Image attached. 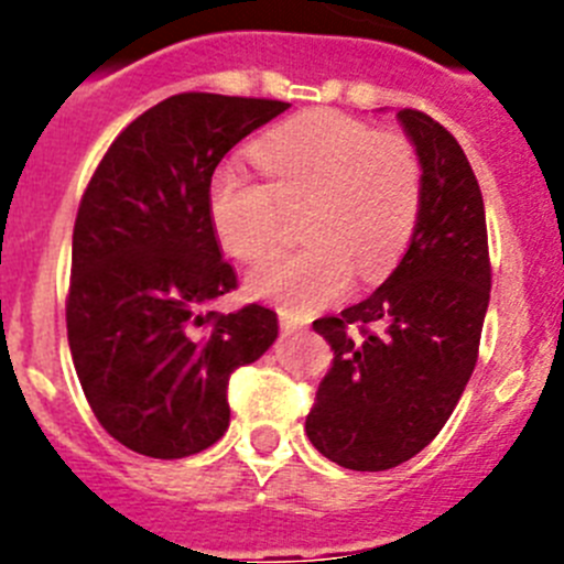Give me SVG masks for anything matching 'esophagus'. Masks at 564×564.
<instances>
[{"label": "esophagus", "instance_id": "obj_1", "mask_svg": "<svg viewBox=\"0 0 564 564\" xmlns=\"http://www.w3.org/2000/svg\"><path fill=\"white\" fill-rule=\"evenodd\" d=\"M279 325H282V330H285V333H293V330H302L307 322H305V318L293 316V313L282 311V313H279Z\"/></svg>", "mask_w": 564, "mask_h": 564}]
</instances>
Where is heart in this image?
Instances as JSON below:
<instances>
[{
  "label": "heart",
  "mask_w": 564,
  "mask_h": 564,
  "mask_svg": "<svg viewBox=\"0 0 564 564\" xmlns=\"http://www.w3.org/2000/svg\"><path fill=\"white\" fill-rule=\"evenodd\" d=\"M268 183L220 169L208 186V217L223 251L257 262L279 242L288 214L305 208L307 246L265 259L248 293L288 313H313L350 291L352 276L378 282L415 234L423 163L398 129H376L336 109H307L251 147Z\"/></svg>",
  "instance_id": "obj_1"
}]
</instances>
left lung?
I'll use <instances>...</instances> for the list:
<instances>
[{
	"mask_svg": "<svg viewBox=\"0 0 564 564\" xmlns=\"http://www.w3.org/2000/svg\"><path fill=\"white\" fill-rule=\"evenodd\" d=\"M398 118L423 163L410 248L370 299L313 322L336 358L305 432L352 471L401 466L435 441L475 372L491 296L486 208L468 158L421 109Z\"/></svg>",
	"mask_w": 564,
	"mask_h": 564,
	"instance_id": "obj_1",
	"label": "left lung"
}]
</instances>
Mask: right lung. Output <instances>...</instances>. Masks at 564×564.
Wrapping results in <instances>:
<instances>
[{"label": "right lung", "instance_id": "obj_1", "mask_svg": "<svg viewBox=\"0 0 564 564\" xmlns=\"http://www.w3.org/2000/svg\"><path fill=\"white\" fill-rule=\"evenodd\" d=\"M285 101L181 93L138 115L104 152L73 228L67 338L89 410L127 449L161 460L197 455L231 421V372L276 341L237 288L208 217L217 163Z\"/></svg>", "mask_w": 564, "mask_h": 564}]
</instances>
